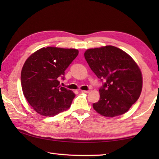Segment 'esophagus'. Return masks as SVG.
<instances>
[{"label":"esophagus","instance_id":"1","mask_svg":"<svg viewBox=\"0 0 159 159\" xmlns=\"http://www.w3.org/2000/svg\"><path fill=\"white\" fill-rule=\"evenodd\" d=\"M81 92L83 93H89L90 91L89 90H81Z\"/></svg>","mask_w":159,"mask_h":159}]
</instances>
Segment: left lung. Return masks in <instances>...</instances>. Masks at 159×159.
I'll list each match as a JSON object with an SVG mask.
<instances>
[{
	"label": "left lung",
	"instance_id": "left-lung-1",
	"mask_svg": "<svg viewBox=\"0 0 159 159\" xmlns=\"http://www.w3.org/2000/svg\"><path fill=\"white\" fill-rule=\"evenodd\" d=\"M84 56L96 76L107 80L99 90L100 98L93 104V109L111 118L127 112L139 99L142 89V72L135 61L112 45L90 48Z\"/></svg>",
	"mask_w": 159,
	"mask_h": 159
}]
</instances>
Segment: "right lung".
<instances>
[{
  "label": "right lung",
  "instance_id": "add662e5",
  "mask_svg": "<svg viewBox=\"0 0 159 159\" xmlns=\"http://www.w3.org/2000/svg\"><path fill=\"white\" fill-rule=\"evenodd\" d=\"M79 55V50L56 47L42 48L29 56L21 72L23 94L35 111L54 116L68 109L74 93L61 87L58 78Z\"/></svg>",
  "mask_w": 159,
  "mask_h": 159
}]
</instances>
